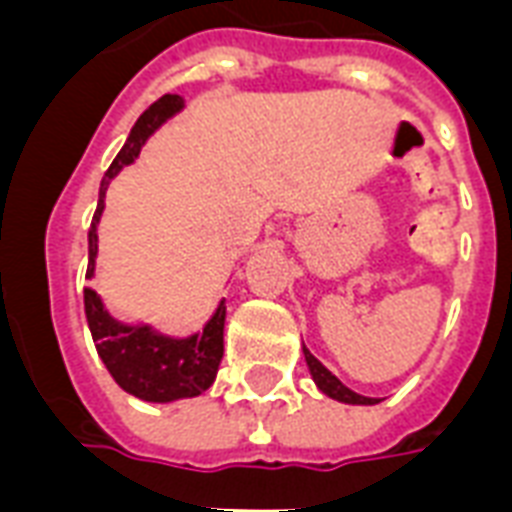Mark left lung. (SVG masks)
Instances as JSON below:
<instances>
[{
	"label": "left lung",
	"instance_id": "obj_1",
	"mask_svg": "<svg viewBox=\"0 0 512 512\" xmlns=\"http://www.w3.org/2000/svg\"><path fill=\"white\" fill-rule=\"evenodd\" d=\"M303 353H305V361H308V369H311L313 382L319 385L321 393H327L329 398H335V401H342V404H366V406L377 404L374 398L358 396V393H353V390H350V388H345V385H342V382L337 380L335 374L329 372L327 366L321 364L319 358L313 356L311 350L303 348Z\"/></svg>",
	"mask_w": 512,
	"mask_h": 512
}]
</instances>
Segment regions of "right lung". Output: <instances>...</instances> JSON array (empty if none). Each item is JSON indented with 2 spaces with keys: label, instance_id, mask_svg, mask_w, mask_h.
<instances>
[{
  "label": "right lung",
  "instance_id": "obj_1",
  "mask_svg": "<svg viewBox=\"0 0 512 512\" xmlns=\"http://www.w3.org/2000/svg\"><path fill=\"white\" fill-rule=\"evenodd\" d=\"M183 108L180 95H164L143 111L130 138L116 154L108 172L100 180V199L95 217H92L90 233V263H87V279L95 273V255H98V223L103 212V199L106 188L116 172L135 162L140 148L148 140V135L167 122L172 114ZM84 313L90 324L92 340L98 348V356L111 372L119 388H124L132 396L154 404H167L177 398H193L215 382L217 366L223 361V329H225V300L217 305L215 316L207 321L201 335H191L185 340H172V337L156 335L151 327H124L106 313L95 289L84 287Z\"/></svg>",
  "mask_w": 512,
  "mask_h": 512
}]
</instances>
